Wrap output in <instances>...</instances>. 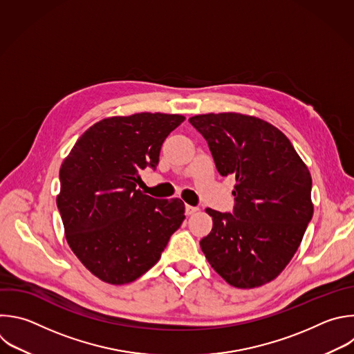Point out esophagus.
Listing matches in <instances>:
<instances>
[{
  "label": "esophagus",
  "mask_w": 354,
  "mask_h": 354,
  "mask_svg": "<svg viewBox=\"0 0 354 354\" xmlns=\"http://www.w3.org/2000/svg\"><path fill=\"white\" fill-rule=\"evenodd\" d=\"M197 209H198L197 207H193V205H189V204H186V207H185L186 215H192V214H194Z\"/></svg>",
  "instance_id": "esophagus-1"
}]
</instances>
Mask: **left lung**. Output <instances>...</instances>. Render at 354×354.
<instances>
[{
    "mask_svg": "<svg viewBox=\"0 0 354 354\" xmlns=\"http://www.w3.org/2000/svg\"><path fill=\"white\" fill-rule=\"evenodd\" d=\"M222 176L233 175L232 212L207 208L212 229L200 241L211 267L232 286L275 279L297 252L313 218L311 175L290 140L256 116H192Z\"/></svg>",
    "mask_w": 354,
    "mask_h": 354,
    "instance_id": "obj_1",
    "label": "left lung"
}]
</instances>
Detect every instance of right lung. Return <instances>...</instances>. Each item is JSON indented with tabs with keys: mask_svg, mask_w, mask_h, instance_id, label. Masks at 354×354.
<instances>
[{
	"mask_svg": "<svg viewBox=\"0 0 354 354\" xmlns=\"http://www.w3.org/2000/svg\"><path fill=\"white\" fill-rule=\"evenodd\" d=\"M183 121L182 115L160 112L106 118L64 160L57 205L66 242L98 279L136 281L157 264L182 225V200L154 198L136 187L139 172L157 168L164 140Z\"/></svg>",
	"mask_w": 354,
	"mask_h": 354,
	"instance_id": "add662e5",
	"label": "right lung"
}]
</instances>
